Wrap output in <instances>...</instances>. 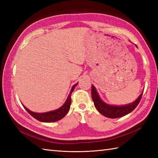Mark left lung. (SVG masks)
Here are the masks:
<instances>
[{
	"label": "left lung",
	"instance_id": "obj_1",
	"mask_svg": "<svg viewBox=\"0 0 158 158\" xmlns=\"http://www.w3.org/2000/svg\"><path fill=\"white\" fill-rule=\"evenodd\" d=\"M142 96L143 93L139 96L136 101L129 104V105L124 106H111L107 105L100 98L95 87L92 85V97L94 106L99 113L109 118H119V117L126 115L127 114L132 112L138 106L140 100H141Z\"/></svg>",
	"mask_w": 158,
	"mask_h": 158
}]
</instances>
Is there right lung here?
Masks as SVG:
<instances>
[{"label":"right lung","instance_id":"add662e5","mask_svg":"<svg viewBox=\"0 0 158 158\" xmlns=\"http://www.w3.org/2000/svg\"><path fill=\"white\" fill-rule=\"evenodd\" d=\"M77 85V83L74 85L73 88L70 90L69 95L67 98V100H66L65 103L59 108L58 109H56L55 110H52V111L47 112V113H34L30 110L26 108V106H23L24 109L26 110L28 113L31 114L34 118L37 119L39 122H57L60 119H62L64 117L67 113L69 112L70 107V104H71V94L73 92L74 88H75V86Z\"/></svg>","mask_w":158,"mask_h":158}]
</instances>
